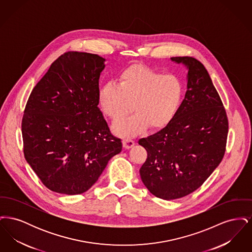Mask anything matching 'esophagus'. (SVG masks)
Returning <instances> with one entry per match:
<instances>
[{
  "instance_id": "34e87169",
  "label": "esophagus",
  "mask_w": 252,
  "mask_h": 252,
  "mask_svg": "<svg viewBox=\"0 0 252 252\" xmlns=\"http://www.w3.org/2000/svg\"><path fill=\"white\" fill-rule=\"evenodd\" d=\"M134 144H135L134 141H133L132 139H130V138H125V139L123 140V145H124V147H125L126 149L131 148Z\"/></svg>"
}]
</instances>
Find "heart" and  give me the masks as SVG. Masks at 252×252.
Returning a JSON list of instances; mask_svg holds the SVG:
<instances>
[{"label": "heart", "mask_w": 252, "mask_h": 252, "mask_svg": "<svg viewBox=\"0 0 252 252\" xmlns=\"http://www.w3.org/2000/svg\"><path fill=\"white\" fill-rule=\"evenodd\" d=\"M184 88L175 74H163L143 66H132L122 72L118 84L108 82L99 90L103 111L114 122L136 112L128 120L116 124L114 131L133 136L145 129L166 126L178 112Z\"/></svg>", "instance_id": "b5f03b06"}]
</instances>
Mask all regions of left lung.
Returning <instances> with one entry per match:
<instances>
[{
  "instance_id": "obj_1",
  "label": "left lung",
  "mask_w": 252,
  "mask_h": 252,
  "mask_svg": "<svg viewBox=\"0 0 252 252\" xmlns=\"http://www.w3.org/2000/svg\"><path fill=\"white\" fill-rule=\"evenodd\" d=\"M188 69L185 97L161 130L139 140L147 151L141 179L157 197L172 200L198 189L221 162L227 145L226 109L203 64L171 58Z\"/></svg>"
}]
</instances>
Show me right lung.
<instances>
[{
	"instance_id": "obj_1",
	"label": "right lung",
	"mask_w": 252,
	"mask_h": 252,
	"mask_svg": "<svg viewBox=\"0 0 252 252\" xmlns=\"http://www.w3.org/2000/svg\"><path fill=\"white\" fill-rule=\"evenodd\" d=\"M105 59L67 52L55 60L28 98L22 121L26 161L49 190L88 191L122 151L98 108Z\"/></svg>"
}]
</instances>
